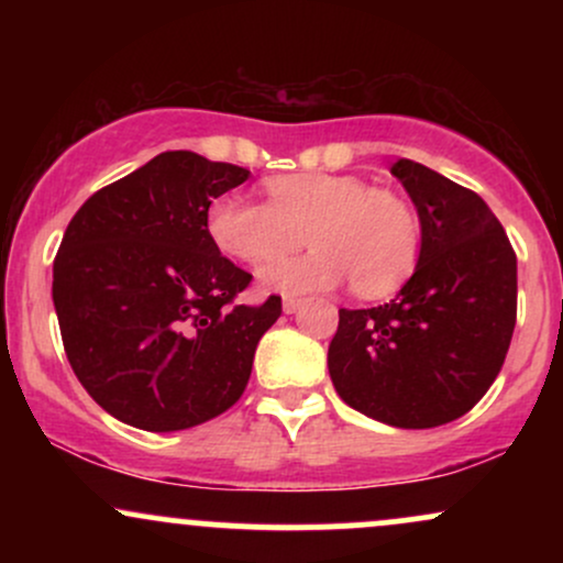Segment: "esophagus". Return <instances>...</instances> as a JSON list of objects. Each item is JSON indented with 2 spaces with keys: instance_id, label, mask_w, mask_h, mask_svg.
Returning a JSON list of instances; mask_svg holds the SVG:
<instances>
[{
  "instance_id": "esophagus-1",
  "label": "esophagus",
  "mask_w": 563,
  "mask_h": 563,
  "mask_svg": "<svg viewBox=\"0 0 563 563\" xmlns=\"http://www.w3.org/2000/svg\"><path fill=\"white\" fill-rule=\"evenodd\" d=\"M301 299H294V296H288V299H283V312L286 314H294L296 309H301Z\"/></svg>"
}]
</instances>
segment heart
<instances>
[{
  "label": "heart",
  "instance_id": "obj_1",
  "mask_svg": "<svg viewBox=\"0 0 563 563\" xmlns=\"http://www.w3.org/2000/svg\"><path fill=\"white\" fill-rule=\"evenodd\" d=\"M267 203L222 196L209 206L206 230L222 254L264 264L295 250L302 232L316 245L299 261L260 269L262 288L299 296L352 280L360 296L391 294L412 273L421 228L412 206L354 174L303 172L264 183Z\"/></svg>",
  "mask_w": 563,
  "mask_h": 563
}]
</instances>
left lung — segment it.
Segmentation results:
<instances>
[{"label":"left lung","mask_w":563,"mask_h":563,"mask_svg":"<svg viewBox=\"0 0 563 563\" xmlns=\"http://www.w3.org/2000/svg\"><path fill=\"white\" fill-rule=\"evenodd\" d=\"M421 219L416 273L389 303L339 309L331 380L349 407L434 429L487 394L516 325V254L489 206L429 166H391Z\"/></svg>","instance_id":"8db88e82"}]
</instances>
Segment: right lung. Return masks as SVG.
Returning <instances> with one entry per match:
<instances>
[{
    "instance_id": "1",
    "label": "right lung",
    "mask_w": 563,
    "mask_h": 563,
    "mask_svg": "<svg viewBox=\"0 0 563 563\" xmlns=\"http://www.w3.org/2000/svg\"><path fill=\"white\" fill-rule=\"evenodd\" d=\"M249 169L166 151L76 211L53 267L63 346L89 397L145 431H183L241 399L280 296L251 283L206 230L211 200Z\"/></svg>"
}]
</instances>
